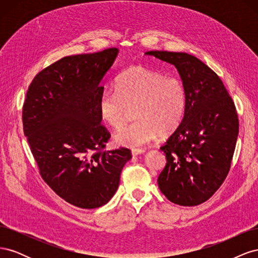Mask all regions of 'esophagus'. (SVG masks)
I'll return each mask as SVG.
<instances>
[{"mask_svg": "<svg viewBox=\"0 0 258 258\" xmlns=\"http://www.w3.org/2000/svg\"><path fill=\"white\" fill-rule=\"evenodd\" d=\"M144 150H142V148H135V150L131 151V154L132 156H138V155H141V154H144Z\"/></svg>", "mask_w": 258, "mask_h": 258, "instance_id": "esophagus-1", "label": "esophagus"}]
</instances>
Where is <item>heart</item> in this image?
Returning <instances> with one entry per match:
<instances>
[{
  "label": "heart",
  "mask_w": 258,
  "mask_h": 258,
  "mask_svg": "<svg viewBox=\"0 0 258 258\" xmlns=\"http://www.w3.org/2000/svg\"><path fill=\"white\" fill-rule=\"evenodd\" d=\"M115 91L104 90L98 100L100 118L114 129L126 122L135 110L136 122L118 130L117 145L139 147L152 142L158 135L169 136L182 123L187 105L183 82L145 67L124 70L115 81Z\"/></svg>",
  "instance_id": "heart-1"
}]
</instances>
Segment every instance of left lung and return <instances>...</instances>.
I'll return each mask as SVG.
<instances>
[{
  "instance_id": "1",
  "label": "left lung",
  "mask_w": 258,
  "mask_h": 258,
  "mask_svg": "<svg viewBox=\"0 0 258 258\" xmlns=\"http://www.w3.org/2000/svg\"><path fill=\"white\" fill-rule=\"evenodd\" d=\"M173 64L187 93L184 119L160 150L167 163L161 192L175 205L194 207L213 196L227 176L239 134L236 106L218 75L186 52L147 51Z\"/></svg>"
}]
</instances>
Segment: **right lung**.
I'll use <instances>...</instances> for the list:
<instances>
[{
    "instance_id": "1",
    "label": "right lung",
    "mask_w": 258,
    "mask_h": 258,
    "mask_svg": "<svg viewBox=\"0 0 258 258\" xmlns=\"http://www.w3.org/2000/svg\"><path fill=\"white\" fill-rule=\"evenodd\" d=\"M117 53L113 47L56 61L36 74L23 103V132L42 178L77 208L107 204L132 157L124 147L103 151L111 135L98 113L100 83Z\"/></svg>"
}]
</instances>
